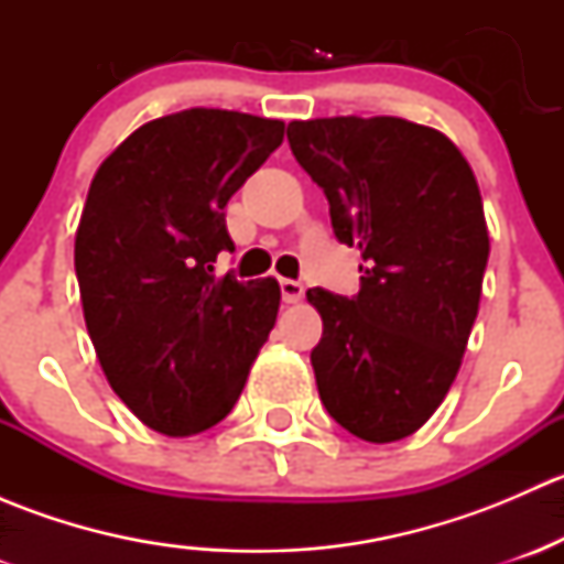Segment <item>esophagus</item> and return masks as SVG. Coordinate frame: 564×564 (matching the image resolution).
Masks as SVG:
<instances>
[{
	"label": "esophagus",
	"mask_w": 564,
	"mask_h": 564,
	"mask_svg": "<svg viewBox=\"0 0 564 564\" xmlns=\"http://www.w3.org/2000/svg\"><path fill=\"white\" fill-rule=\"evenodd\" d=\"M305 294L303 283L300 281H292V278H281V297L283 303H300Z\"/></svg>",
	"instance_id": "obj_1"
}]
</instances>
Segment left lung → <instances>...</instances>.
<instances>
[{
	"instance_id": "1",
	"label": "left lung",
	"mask_w": 564,
	"mask_h": 564,
	"mask_svg": "<svg viewBox=\"0 0 564 564\" xmlns=\"http://www.w3.org/2000/svg\"><path fill=\"white\" fill-rule=\"evenodd\" d=\"M289 147L362 253L360 292L308 289L311 351L335 423L373 445L412 436L445 401L480 308L488 226L471 166L445 133L401 117L289 122Z\"/></svg>"
}]
</instances>
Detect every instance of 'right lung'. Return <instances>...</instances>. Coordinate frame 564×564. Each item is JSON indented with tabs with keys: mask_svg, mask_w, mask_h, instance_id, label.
Instances as JSON below:
<instances>
[{
	"mask_svg": "<svg viewBox=\"0 0 564 564\" xmlns=\"http://www.w3.org/2000/svg\"><path fill=\"white\" fill-rule=\"evenodd\" d=\"M281 119L187 108L100 163L76 231L84 322L111 390L152 431L193 436L235 409L281 305L275 278H215L224 207L283 141Z\"/></svg>",
	"mask_w": 564,
	"mask_h": 564,
	"instance_id": "right-lung-1",
	"label": "right lung"
}]
</instances>
